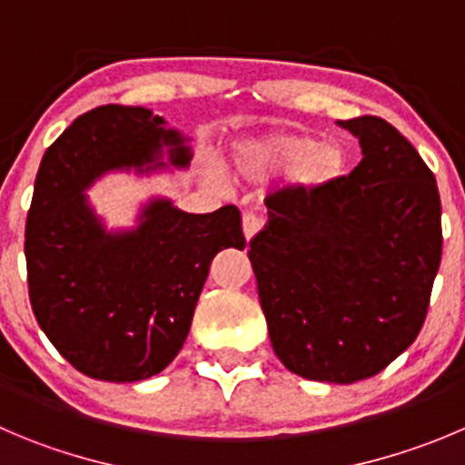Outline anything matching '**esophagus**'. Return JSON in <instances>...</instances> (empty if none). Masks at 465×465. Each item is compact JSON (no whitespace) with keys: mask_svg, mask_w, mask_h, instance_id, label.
Instances as JSON below:
<instances>
[{"mask_svg":"<svg viewBox=\"0 0 465 465\" xmlns=\"http://www.w3.org/2000/svg\"><path fill=\"white\" fill-rule=\"evenodd\" d=\"M242 228H244L246 240H251V237H253L255 232L262 228V216L253 214V212H246V214L242 216Z\"/></svg>","mask_w":465,"mask_h":465,"instance_id":"obj_1","label":"esophagus"}]
</instances>
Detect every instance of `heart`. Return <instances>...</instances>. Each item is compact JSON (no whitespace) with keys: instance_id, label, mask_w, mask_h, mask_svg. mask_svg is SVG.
Wrapping results in <instances>:
<instances>
[{"instance_id":"heart-1","label":"heart","mask_w":465,"mask_h":465,"mask_svg":"<svg viewBox=\"0 0 465 465\" xmlns=\"http://www.w3.org/2000/svg\"><path fill=\"white\" fill-rule=\"evenodd\" d=\"M306 152L292 171V183L302 189H315L331 183L340 173L344 163V153L335 143H315L306 134H285L273 136L264 143L255 145L249 153L237 157L235 169L244 178H255L267 171L281 169L292 159Z\"/></svg>"}]
</instances>
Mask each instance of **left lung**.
Returning a JSON list of instances; mask_svg holds the SVG:
<instances>
[{
  "label": "left lung",
  "instance_id": "1",
  "mask_svg": "<svg viewBox=\"0 0 465 465\" xmlns=\"http://www.w3.org/2000/svg\"><path fill=\"white\" fill-rule=\"evenodd\" d=\"M338 125L358 136V166L322 187L269 193L249 260L282 365L353 383L418 338L443 230L436 178L406 136L379 116Z\"/></svg>",
  "mask_w": 465,
  "mask_h": 465
}]
</instances>
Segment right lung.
I'll return each instance as SVG.
<instances>
[{"label": "right lung", "mask_w": 465, "mask_h": 465, "mask_svg": "<svg viewBox=\"0 0 465 465\" xmlns=\"http://www.w3.org/2000/svg\"><path fill=\"white\" fill-rule=\"evenodd\" d=\"M163 145L173 166H187L192 153L163 118L103 104L45 150L34 184L25 232L31 308L56 351L97 381L162 372L187 340L212 258L246 246L235 205L187 214L153 201L136 230L103 228L84 189L112 169L163 166Z\"/></svg>", "instance_id": "add662e5"}]
</instances>
